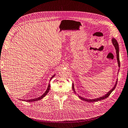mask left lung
<instances>
[{"instance_id":"left-lung-1","label":"left lung","mask_w":128,"mask_h":128,"mask_svg":"<svg viewBox=\"0 0 128 128\" xmlns=\"http://www.w3.org/2000/svg\"><path fill=\"white\" fill-rule=\"evenodd\" d=\"M112 44L114 45L115 48L116 49V58H117V60H118V66L119 68H120V57H119V47H118V42H117L116 40L114 38H112ZM118 71H119V69H118ZM117 82H118V80L116 82H115V84L114 86V87L110 90H109V92L106 94H105L104 96H101V97H100L98 98H94V99H87V98H84L82 96H78L79 98H80V99H82V100H84V101H87V102H96V101H100V100H103V99H104V98H108L109 95H110L112 92L113 90H114V89L115 88V87L116 86V85H117ZM72 89L73 90H74V92L75 93V94L76 93V92H75V90H74V83L72 84Z\"/></svg>"}]
</instances>
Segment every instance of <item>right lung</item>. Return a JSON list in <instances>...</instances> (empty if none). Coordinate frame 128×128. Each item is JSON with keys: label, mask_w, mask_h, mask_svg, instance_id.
Here are the masks:
<instances>
[{"label": "right lung", "mask_w": 128, "mask_h": 128, "mask_svg": "<svg viewBox=\"0 0 128 128\" xmlns=\"http://www.w3.org/2000/svg\"><path fill=\"white\" fill-rule=\"evenodd\" d=\"M54 76H55V74H54V75L52 76V77L51 78V79H52ZM51 79H50V80H51ZM50 88V84H49V85H48V88H47V89H46V91L45 92V93H44V94L42 95V96H40V97H38V98H33V99H30V100H26V101H27V102H32V101H38V100H40L42 99V98H43L44 97V96H46V95L47 94V93H48L49 92Z\"/></svg>", "instance_id": "obj_1"}]
</instances>
